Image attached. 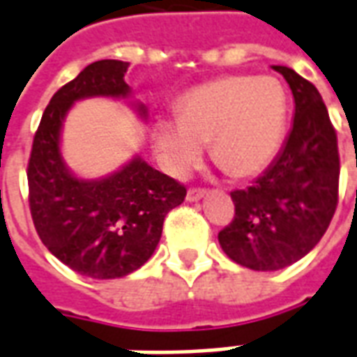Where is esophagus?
Masks as SVG:
<instances>
[{"mask_svg":"<svg viewBox=\"0 0 357 357\" xmlns=\"http://www.w3.org/2000/svg\"><path fill=\"white\" fill-rule=\"evenodd\" d=\"M204 195H206V189H199V187H191V189L187 191V200H189V202H197V200L202 199Z\"/></svg>","mask_w":357,"mask_h":357,"instance_id":"1","label":"esophagus"}]
</instances>
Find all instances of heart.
Listing matches in <instances>:
<instances>
[{"instance_id":"obj_1","label":"heart","mask_w":357,"mask_h":357,"mask_svg":"<svg viewBox=\"0 0 357 357\" xmlns=\"http://www.w3.org/2000/svg\"><path fill=\"white\" fill-rule=\"evenodd\" d=\"M287 100L273 77L225 75L195 86L178 102V121L160 119L153 138L162 165L185 176L210 144L213 162L231 178H252L278 153Z\"/></svg>"}]
</instances>
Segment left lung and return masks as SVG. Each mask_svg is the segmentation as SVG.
I'll use <instances>...</instances> for the list:
<instances>
[{
    "label": "left lung",
    "instance_id": "1",
    "mask_svg": "<svg viewBox=\"0 0 357 357\" xmlns=\"http://www.w3.org/2000/svg\"><path fill=\"white\" fill-rule=\"evenodd\" d=\"M295 98L286 144L263 176L231 192L234 219L219 244L234 263L252 271H278L318 244L339 202V147L329 113L310 81L274 66Z\"/></svg>",
    "mask_w": 357,
    "mask_h": 357
}]
</instances>
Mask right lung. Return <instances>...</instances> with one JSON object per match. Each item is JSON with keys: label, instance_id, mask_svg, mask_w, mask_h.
Instances as JSON below:
<instances>
[{"label": "right lung", "instance_id": "obj_1", "mask_svg": "<svg viewBox=\"0 0 357 357\" xmlns=\"http://www.w3.org/2000/svg\"><path fill=\"white\" fill-rule=\"evenodd\" d=\"M128 62L98 60L66 83L45 107L28 160L33 225L49 252L71 271L98 280L123 278L149 259L166 213L187 195L139 157L104 179L75 178L60 155V128L73 102L128 96ZM145 117V109L139 107Z\"/></svg>", "mask_w": 357, "mask_h": 357}]
</instances>
